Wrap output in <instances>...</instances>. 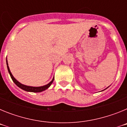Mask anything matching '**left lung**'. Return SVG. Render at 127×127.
Wrapping results in <instances>:
<instances>
[{
	"instance_id": "8db88e82",
	"label": "left lung",
	"mask_w": 127,
	"mask_h": 127,
	"mask_svg": "<svg viewBox=\"0 0 127 127\" xmlns=\"http://www.w3.org/2000/svg\"><path fill=\"white\" fill-rule=\"evenodd\" d=\"M107 88H108V87H107Z\"/></svg>"
}]
</instances>
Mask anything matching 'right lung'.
<instances>
[{
    "label": "right lung",
    "mask_w": 127,
    "mask_h": 127,
    "mask_svg": "<svg viewBox=\"0 0 127 127\" xmlns=\"http://www.w3.org/2000/svg\"><path fill=\"white\" fill-rule=\"evenodd\" d=\"M6 64H7V70H8L10 76H11V79H12V80L13 81V82H14V83H15L16 85L18 86L19 88H20L21 89L23 90H25V91H27V92H35V93L41 92H42V91H44L45 90L48 89V88H49L50 86H51V85L52 84L53 81V80H54V77H53V79H52V81H51V82H50V83H49L48 84L44 85V86H38V87L27 86V85H23V84L20 83L19 81H18L16 80L15 78H14V76H13V74H11V71H10L9 67V66H8V64H7V59H6Z\"/></svg>",
    "instance_id": "obj_1"
}]
</instances>
